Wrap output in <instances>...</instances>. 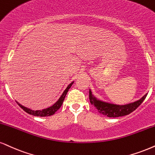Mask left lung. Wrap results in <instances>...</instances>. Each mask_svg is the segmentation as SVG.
Returning <instances> with one entry per match:
<instances>
[{"label":"left lung","mask_w":155,"mask_h":155,"mask_svg":"<svg viewBox=\"0 0 155 155\" xmlns=\"http://www.w3.org/2000/svg\"><path fill=\"white\" fill-rule=\"evenodd\" d=\"M147 95V93L144 95L142 98L139 99V101H135L134 103H131V104L126 105H116L108 104V103L98 100L93 95L91 89L89 91V99L91 104L93 106H94L95 108L101 114L110 118L119 117V116L129 115V114H131L134 110H136L142 104V103L146 98Z\"/></svg>","instance_id":"left-lung-1"}]
</instances>
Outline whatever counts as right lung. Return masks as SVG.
Here are the masks:
<instances>
[{
	"label": "right lung",
	"mask_w": 155,
	"mask_h": 155,
	"mask_svg": "<svg viewBox=\"0 0 155 155\" xmlns=\"http://www.w3.org/2000/svg\"><path fill=\"white\" fill-rule=\"evenodd\" d=\"M73 83L74 82H72V83H70L68 87H67V88L64 90V91L63 92L62 95L60 96V98H59V100L57 101L54 105H52L51 106L49 107V108H45V109H43L41 110H34L30 109V108H26V107H25L24 106H22V105H21L19 103L17 102V101H16V103L18 104V106L24 110V111L28 113V114H31V115H33L34 116H41V117H42V116H51V115H53V114H54V113L56 112L58 109H60V107L62 106V103L64 100V98H65L67 93H68L69 89L70 88V87L72 86V85L73 84Z\"/></svg>",
	"instance_id": "1"
}]
</instances>
